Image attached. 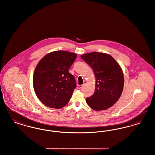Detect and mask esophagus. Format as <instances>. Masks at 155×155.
I'll list each match as a JSON object with an SVG mask.
<instances>
[{
	"instance_id": "esophagus-1",
	"label": "esophagus",
	"mask_w": 155,
	"mask_h": 155,
	"mask_svg": "<svg viewBox=\"0 0 155 155\" xmlns=\"http://www.w3.org/2000/svg\"><path fill=\"white\" fill-rule=\"evenodd\" d=\"M82 87V85H77V89H81Z\"/></svg>"
}]
</instances>
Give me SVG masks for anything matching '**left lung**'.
<instances>
[{
    "label": "left lung",
    "mask_w": 155,
    "mask_h": 155,
    "mask_svg": "<svg viewBox=\"0 0 155 155\" xmlns=\"http://www.w3.org/2000/svg\"><path fill=\"white\" fill-rule=\"evenodd\" d=\"M81 58L92 67L96 77L94 94L86 102L95 110H103L116 103L124 87V75L120 65L110 55L92 52Z\"/></svg>",
    "instance_id": "1"
}]
</instances>
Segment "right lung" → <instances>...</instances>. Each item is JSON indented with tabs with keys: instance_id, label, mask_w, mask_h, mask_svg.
<instances>
[{
	"instance_id": "right-lung-1",
	"label": "right lung",
	"mask_w": 155,
	"mask_h": 155,
	"mask_svg": "<svg viewBox=\"0 0 155 155\" xmlns=\"http://www.w3.org/2000/svg\"><path fill=\"white\" fill-rule=\"evenodd\" d=\"M76 58L74 53L54 51L45 56L37 64L33 85L38 99L45 106L60 109L69 102L77 85L68 69Z\"/></svg>"
}]
</instances>
